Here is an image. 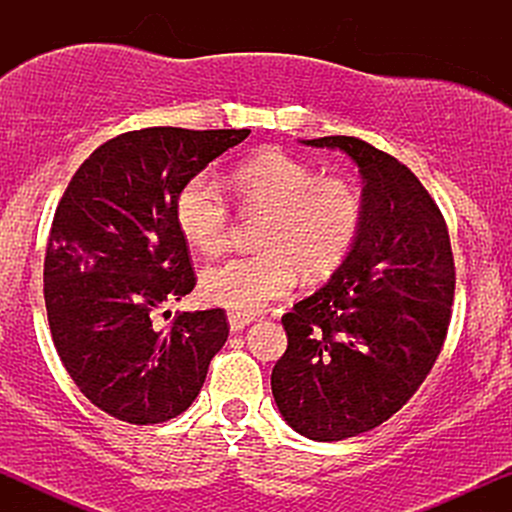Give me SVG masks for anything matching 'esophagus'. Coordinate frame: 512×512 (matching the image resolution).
I'll return each instance as SVG.
<instances>
[{"label":"esophagus","instance_id":"esophagus-1","mask_svg":"<svg viewBox=\"0 0 512 512\" xmlns=\"http://www.w3.org/2000/svg\"><path fill=\"white\" fill-rule=\"evenodd\" d=\"M252 322V315H245V313H228V325H231L233 332H240L245 325H250Z\"/></svg>","mask_w":512,"mask_h":512}]
</instances>
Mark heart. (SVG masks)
<instances>
[{
  "label": "heart",
  "instance_id": "heart-1",
  "mask_svg": "<svg viewBox=\"0 0 512 512\" xmlns=\"http://www.w3.org/2000/svg\"><path fill=\"white\" fill-rule=\"evenodd\" d=\"M243 214L257 216L252 255L211 264L199 276L209 303L238 313H257L305 279L332 274L354 250L363 223V199L356 185L337 175H317L301 158L267 149L245 158L228 175ZM175 223L187 245L216 255L231 233V207L209 175H195L175 195Z\"/></svg>",
  "mask_w": 512,
  "mask_h": 512
}]
</instances>
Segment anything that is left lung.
Wrapping results in <instances>:
<instances>
[{
  "label": "left lung",
  "instance_id": "obj_1",
  "mask_svg": "<svg viewBox=\"0 0 512 512\" xmlns=\"http://www.w3.org/2000/svg\"><path fill=\"white\" fill-rule=\"evenodd\" d=\"M361 170L363 223L332 279L281 317L272 370L281 416L310 440L354 438L397 414L448 337L455 260L438 204L395 156L356 137L308 139Z\"/></svg>",
  "mask_w": 512,
  "mask_h": 512
}]
</instances>
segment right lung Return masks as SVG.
I'll return each mask as SVG.
<instances>
[{
	"label": "right lung",
	"mask_w": 512,
	"mask_h": 512,
	"mask_svg": "<svg viewBox=\"0 0 512 512\" xmlns=\"http://www.w3.org/2000/svg\"><path fill=\"white\" fill-rule=\"evenodd\" d=\"M248 134L125 132L81 163L57 204L43 269L52 342L76 387L115 419L137 426L175 419L195 402L226 344L223 308L175 313L163 330L154 317L197 284L175 195Z\"/></svg>",
	"instance_id": "obj_1"
}]
</instances>
